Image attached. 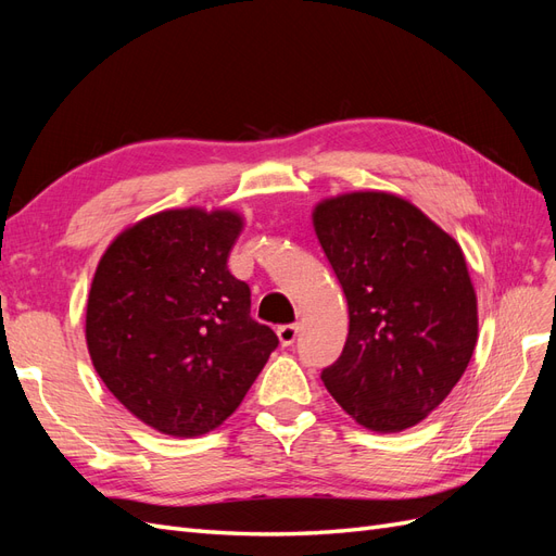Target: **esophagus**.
Segmentation results:
<instances>
[{
  "mask_svg": "<svg viewBox=\"0 0 556 556\" xmlns=\"http://www.w3.org/2000/svg\"><path fill=\"white\" fill-rule=\"evenodd\" d=\"M299 331H301V325H296V323H294V325H282V327H278L276 333H278L280 345H292V343L296 341Z\"/></svg>",
  "mask_w": 556,
  "mask_h": 556,
  "instance_id": "obj_1",
  "label": "esophagus"
}]
</instances>
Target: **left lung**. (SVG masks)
I'll return each instance as SVG.
<instances>
[{"label": "left lung", "mask_w": 556, "mask_h": 556, "mask_svg": "<svg viewBox=\"0 0 556 556\" xmlns=\"http://www.w3.org/2000/svg\"><path fill=\"white\" fill-rule=\"evenodd\" d=\"M311 217L350 315L343 355L323 382L357 425L410 429L445 401L478 343L464 250L392 192L327 197Z\"/></svg>", "instance_id": "obj_1"}]
</instances>
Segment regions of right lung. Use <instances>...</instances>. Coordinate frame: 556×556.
Wrapping results in <instances>:
<instances>
[{
    "mask_svg": "<svg viewBox=\"0 0 556 556\" xmlns=\"http://www.w3.org/2000/svg\"><path fill=\"white\" fill-rule=\"evenodd\" d=\"M243 227L229 208H166L125 227L97 264L86 311L94 371L174 439L220 427L278 345L227 268Z\"/></svg>",
    "mask_w": 556,
    "mask_h": 556,
    "instance_id": "add662e5",
    "label": "right lung"
}]
</instances>
